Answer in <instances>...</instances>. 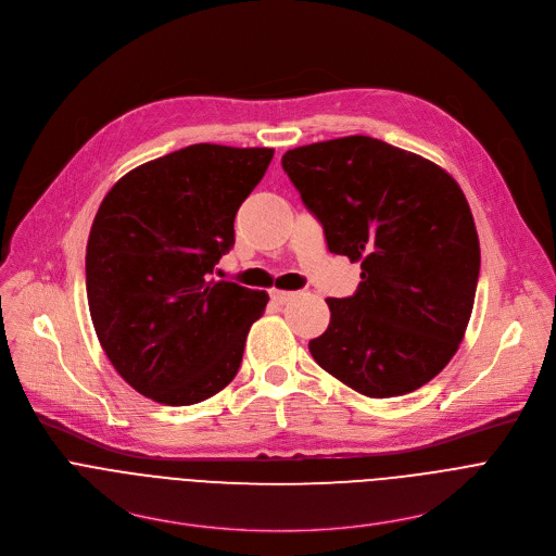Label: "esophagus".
<instances>
[{"mask_svg":"<svg viewBox=\"0 0 556 556\" xmlns=\"http://www.w3.org/2000/svg\"><path fill=\"white\" fill-rule=\"evenodd\" d=\"M294 296H296V292H290V290H270V299H273L275 303H279V305L292 301Z\"/></svg>","mask_w":556,"mask_h":556,"instance_id":"esophagus-1","label":"esophagus"}]
</instances>
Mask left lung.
<instances>
[{
	"mask_svg": "<svg viewBox=\"0 0 556 556\" xmlns=\"http://www.w3.org/2000/svg\"><path fill=\"white\" fill-rule=\"evenodd\" d=\"M281 167L321 222L328 251L361 262L330 326L309 341L328 374L369 399L416 391L457 352L480 277L459 185L435 163L369 136L296 147Z\"/></svg>",
	"mask_w": 556,
	"mask_h": 556,
	"instance_id": "8db88e82",
	"label": "left lung"
}]
</instances>
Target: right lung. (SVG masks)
Returning a JSON list of instances; mask_svg holds the SVG:
<instances>
[{"label": "right lung", "mask_w": 556, "mask_h": 556, "mask_svg": "<svg viewBox=\"0 0 556 556\" xmlns=\"http://www.w3.org/2000/svg\"><path fill=\"white\" fill-rule=\"evenodd\" d=\"M273 153L189 144L125 174L99 206L86 253L92 324L114 369L155 403H202L240 369L268 294L208 277Z\"/></svg>", "instance_id": "obj_1"}]
</instances>
